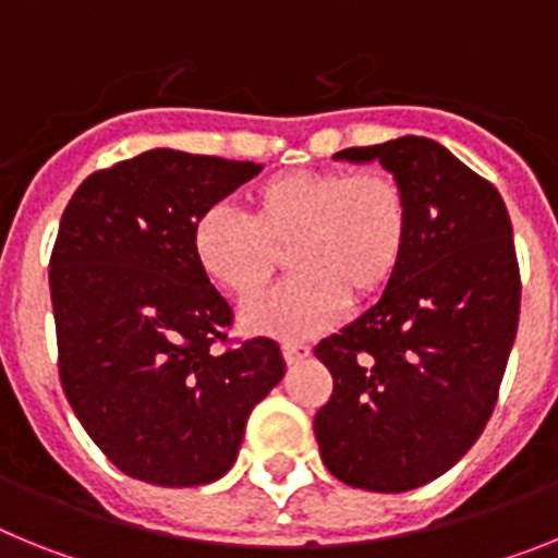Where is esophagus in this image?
<instances>
[{
	"label": "esophagus",
	"mask_w": 558,
	"mask_h": 558,
	"mask_svg": "<svg viewBox=\"0 0 558 558\" xmlns=\"http://www.w3.org/2000/svg\"><path fill=\"white\" fill-rule=\"evenodd\" d=\"M282 354L288 366H295V363H302V360L310 357V347L302 343V340H288V343H282Z\"/></svg>",
	"instance_id": "1"
}]
</instances>
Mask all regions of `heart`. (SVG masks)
Returning <instances> with one entry per match:
<instances>
[{
    "label": "heart",
    "instance_id": "heart-1",
    "mask_svg": "<svg viewBox=\"0 0 558 558\" xmlns=\"http://www.w3.org/2000/svg\"><path fill=\"white\" fill-rule=\"evenodd\" d=\"M248 220L206 209L192 256L220 293L259 299L284 256L295 276L245 310L251 332L310 338L332 327L347 299L377 302L397 282L413 231L408 186L388 170H295L248 192Z\"/></svg>",
    "mask_w": 558,
    "mask_h": 558
}]
</instances>
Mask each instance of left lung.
<instances>
[{"mask_svg":"<svg viewBox=\"0 0 558 558\" xmlns=\"http://www.w3.org/2000/svg\"><path fill=\"white\" fill-rule=\"evenodd\" d=\"M408 186L413 231L397 282L315 357L324 466L347 486L408 492L461 461L495 411L520 322V265L495 184L427 136L347 147Z\"/></svg>","mask_w":558,"mask_h":558,"instance_id":"8db88e82","label":"left lung"}]
</instances>
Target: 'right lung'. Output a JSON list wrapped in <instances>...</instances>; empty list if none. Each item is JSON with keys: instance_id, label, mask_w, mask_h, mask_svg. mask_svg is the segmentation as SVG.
<instances>
[{"instance_id": "right-lung-1", "label": "right lung", "mask_w": 558, "mask_h": 558, "mask_svg": "<svg viewBox=\"0 0 558 558\" xmlns=\"http://www.w3.org/2000/svg\"><path fill=\"white\" fill-rule=\"evenodd\" d=\"M259 170L156 147L92 172L63 209L49 256L58 374L83 430L136 481L226 475L284 374L276 340L229 347L234 313L192 256L195 220Z\"/></svg>"}]
</instances>
